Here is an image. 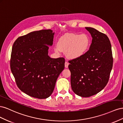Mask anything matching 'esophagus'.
Segmentation results:
<instances>
[{"label": "esophagus", "mask_w": 123, "mask_h": 123, "mask_svg": "<svg viewBox=\"0 0 123 123\" xmlns=\"http://www.w3.org/2000/svg\"><path fill=\"white\" fill-rule=\"evenodd\" d=\"M69 64V63L68 62L66 61V62H65V68H67L68 67Z\"/></svg>", "instance_id": "obj_1"}]
</instances>
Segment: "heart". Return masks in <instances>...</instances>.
<instances>
[{
    "instance_id": "obj_1",
    "label": "heart",
    "mask_w": 123,
    "mask_h": 123,
    "mask_svg": "<svg viewBox=\"0 0 123 123\" xmlns=\"http://www.w3.org/2000/svg\"><path fill=\"white\" fill-rule=\"evenodd\" d=\"M90 40L85 34H71L59 39L54 50L60 53L61 50L66 52V55L71 59L80 58L87 52L90 46Z\"/></svg>"
}]
</instances>
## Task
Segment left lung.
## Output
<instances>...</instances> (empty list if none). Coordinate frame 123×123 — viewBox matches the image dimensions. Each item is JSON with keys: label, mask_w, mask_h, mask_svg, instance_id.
I'll return each mask as SVG.
<instances>
[{"label": "left lung", "mask_w": 123, "mask_h": 123, "mask_svg": "<svg viewBox=\"0 0 123 123\" xmlns=\"http://www.w3.org/2000/svg\"><path fill=\"white\" fill-rule=\"evenodd\" d=\"M92 37L89 50L81 57L69 61L73 91L83 98L100 92L108 82L113 66L111 45L107 36L93 28L86 27Z\"/></svg>", "instance_id": "obj_1"}]
</instances>
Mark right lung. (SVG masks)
<instances>
[{"label":"right lung","mask_w":123,"mask_h":123,"mask_svg":"<svg viewBox=\"0 0 123 123\" xmlns=\"http://www.w3.org/2000/svg\"><path fill=\"white\" fill-rule=\"evenodd\" d=\"M54 32L50 29L32 32L20 36L13 45L10 67L17 87L33 98H47L65 68V58H51L49 46Z\"/></svg>","instance_id":"add662e5"}]
</instances>
